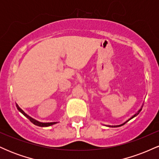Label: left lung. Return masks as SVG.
<instances>
[{"label": "left lung", "instance_id": "8db88e82", "mask_svg": "<svg viewBox=\"0 0 159 159\" xmlns=\"http://www.w3.org/2000/svg\"><path fill=\"white\" fill-rule=\"evenodd\" d=\"M142 107H143V106H141V107H140V109H139V111H138V112H137L135 114H134V115H133V116H132V117H131V118H129V120H126V121H125V123H123V124H121V125H107V126H109V127H120V126H121V125H124V124H125V123H127V122H129V120H132V118L135 117V116H138V114H139V113L140 112V111H141V110H142Z\"/></svg>", "mask_w": 159, "mask_h": 159}]
</instances>
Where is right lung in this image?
<instances>
[{
    "instance_id": "1",
    "label": "right lung",
    "mask_w": 159,
    "mask_h": 159,
    "mask_svg": "<svg viewBox=\"0 0 159 159\" xmlns=\"http://www.w3.org/2000/svg\"><path fill=\"white\" fill-rule=\"evenodd\" d=\"M16 107H17L18 110H19V111H20V112H21V114H22L24 115V116H26L27 119L30 120V121L31 122V123H34V125H37V126H40V127H48V126H50V125H54V124H56V123H57V122H52V123H41V122H39V121H37V120H34V118L30 117V116H28V115H27V114H25V113L24 112V111H23L22 110H21V108H20V107H19V105H18L17 104H16Z\"/></svg>"
}]
</instances>
